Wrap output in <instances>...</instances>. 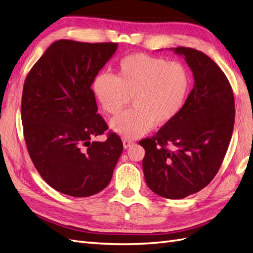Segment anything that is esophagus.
<instances>
[{
	"label": "esophagus",
	"mask_w": 253,
	"mask_h": 253,
	"mask_svg": "<svg viewBox=\"0 0 253 253\" xmlns=\"http://www.w3.org/2000/svg\"><path fill=\"white\" fill-rule=\"evenodd\" d=\"M133 143H134V141L131 140V139H124V147H125V149L129 148Z\"/></svg>",
	"instance_id": "34e87169"
}]
</instances>
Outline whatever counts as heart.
Wrapping results in <instances>:
<instances>
[{
	"label": "heart",
	"mask_w": 253,
	"mask_h": 253,
	"mask_svg": "<svg viewBox=\"0 0 253 253\" xmlns=\"http://www.w3.org/2000/svg\"><path fill=\"white\" fill-rule=\"evenodd\" d=\"M190 87L185 64L143 52L122 58L116 75L102 73L93 81L94 95L106 114H119L132 97L134 108L111 120L113 131L127 139L169 125L183 109Z\"/></svg>",
	"instance_id": "b5f03b06"
}]
</instances>
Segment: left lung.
Returning <instances> with one entry per match:
<instances>
[{"instance_id": "obj_1", "label": "left lung", "mask_w": 253, "mask_h": 253, "mask_svg": "<svg viewBox=\"0 0 253 253\" xmlns=\"http://www.w3.org/2000/svg\"><path fill=\"white\" fill-rule=\"evenodd\" d=\"M174 51L193 72L194 87L178 116L139 144L145 151L142 168L149 188L179 200L215 177L232 136L235 105L230 82L211 58L190 47Z\"/></svg>"}]
</instances>
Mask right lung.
Here are the masks:
<instances>
[{
  "label": "right lung",
  "mask_w": 253,
  "mask_h": 253,
  "mask_svg": "<svg viewBox=\"0 0 253 253\" xmlns=\"http://www.w3.org/2000/svg\"><path fill=\"white\" fill-rule=\"evenodd\" d=\"M117 43L53 42L29 71L21 117L28 154L37 171L59 192L86 197L109 185L124 150L120 137L97 114L90 88Z\"/></svg>",
  "instance_id": "obj_1"
}]
</instances>
